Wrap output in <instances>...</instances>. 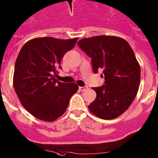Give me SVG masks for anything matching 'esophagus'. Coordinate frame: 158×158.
I'll return each instance as SVG.
<instances>
[{"label": "esophagus", "mask_w": 158, "mask_h": 158, "mask_svg": "<svg viewBox=\"0 0 158 158\" xmlns=\"http://www.w3.org/2000/svg\"><path fill=\"white\" fill-rule=\"evenodd\" d=\"M87 86H79V90L80 91H85L86 89H87Z\"/></svg>", "instance_id": "esophagus-1"}]
</instances>
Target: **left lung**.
I'll return each instance as SVG.
<instances>
[{
    "instance_id": "left-lung-1",
    "label": "left lung",
    "mask_w": 158,
    "mask_h": 158,
    "mask_svg": "<svg viewBox=\"0 0 158 158\" xmlns=\"http://www.w3.org/2000/svg\"><path fill=\"white\" fill-rule=\"evenodd\" d=\"M92 60L93 70L102 69L104 85L94 87L97 97L88 107L91 113L106 120L123 114L135 99L140 82V67L126 40L96 36L78 42Z\"/></svg>"
}]
</instances>
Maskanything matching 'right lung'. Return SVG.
<instances>
[{"mask_svg": "<svg viewBox=\"0 0 158 158\" xmlns=\"http://www.w3.org/2000/svg\"><path fill=\"white\" fill-rule=\"evenodd\" d=\"M78 38L38 37L23 45L16 59L13 85L23 107L36 118L53 122L65 112L71 97L79 89L74 82L56 79L61 60Z\"/></svg>", "mask_w": 158, "mask_h": 158, "instance_id": "obj_1", "label": "right lung"}]
</instances>
